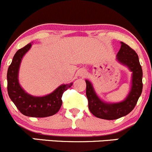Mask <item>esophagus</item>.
I'll return each mask as SVG.
<instances>
[{
	"label": "esophagus",
	"instance_id": "1",
	"mask_svg": "<svg viewBox=\"0 0 152 152\" xmlns=\"http://www.w3.org/2000/svg\"><path fill=\"white\" fill-rule=\"evenodd\" d=\"M78 74H79V76H85L86 75H87V72H86L85 70L81 69L79 70V72H78Z\"/></svg>",
	"mask_w": 152,
	"mask_h": 152
}]
</instances>
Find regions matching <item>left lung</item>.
<instances>
[{
    "label": "left lung",
    "mask_w": 152,
    "mask_h": 152,
    "mask_svg": "<svg viewBox=\"0 0 152 152\" xmlns=\"http://www.w3.org/2000/svg\"><path fill=\"white\" fill-rule=\"evenodd\" d=\"M121 48L116 55V60L126 65L132 71V85L128 95L119 103H105L96 95L90 81L85 80L87 84L86 95L88 99L90 112L97 118L107 120H114L126 116L135 108L143 89V71L138 56L135 50L127 44L121 42Z\"/></svg>",
    "instance_id": "left-lung-1"
}]
</instances>
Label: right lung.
Segmentation results:
<instances>
[{
    "label": "right lung",
    "instance_id": "obj_1",
    "mask_svg": "<svg viewBox=\"0 0 152 152\" xmlns=\"http://www.w3.org/2000/svg\"><path fill=\"white\" fill-rule=\"evenodd\" d=\"M31 43L19 49L14 57L7 72V90L9 96L22 114L31 117H47L58 112L65 91L73 83L62 84L54 92L42 97H36L27 93L20 86L18 80L19 68L23 56L31 47Z\"/></svg>",
    "mask_w": 152,
    "mask_h": 152
}]
</instances>
